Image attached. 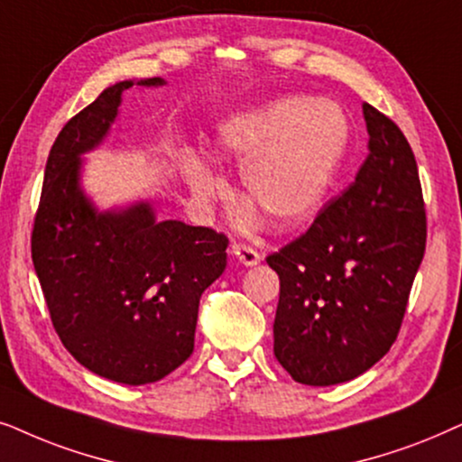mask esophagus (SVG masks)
Segmentation results:
<instances>
[{
    "label": "esophagus",
    "mask_w": 462,
    "mask_h": 462,
    "mask_svg": "<svg viewBox=\"0 0 462 462\" xmlns=\"http://www.w3.org/2000/svg\"><path fill=\"white\" fill-rule=\"evenodd\" d=\"M232 255H235L236 262L243 263V266H255V263H260L262 260V255L257 254L254 247L243 243H232Z\"/></svg>",
    "instance_id": "obj_1"
}]
</instances>
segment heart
Instances as JSON below:
<instances>
[{"mask_svg":"<svg viewBox=\"0 0 462 462\" xmlns=\"http://www.w3.org/2000/svg\"><path fill=\"white\" fill-rule=\"evenodd\" d=\"M348 145L346 116L328 98H279L232 116L217 128L213 156L238 162L241 196L276 230H291L321 211ZM183 175L200 199L219 180L199 156Z\"/></svg>","mask_w":462,"mask_h":462,"instance_id":"heart-1","label":"heart"}]
</instances>
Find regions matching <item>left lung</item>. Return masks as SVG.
<instances>
[{
	"label": "left lung",
	"instance_id": "left-lung-1",
	"mask_svg": "<svg viewBox=\"0 0 462 462\" xmlns=\"http://www.w3.org/2000/svg\"><path fill=\"white\" fill-rule=\"evenodd\" d=\"M367 153L306 235L266 257L279 274L274 356L300 384L348 383L389 353L427 245L414 152L364 103Z\"/></svg>",
	"mask_w": 462,
	"mask_h": 462
}]
</instances>
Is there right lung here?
Segmentation results:
<instances>
[{
  "label": "right lung",
  "instance_id": "obj_1",
  "mask_svg": "<svg viewBox=\"0 0 462 462\" xmlns=\"http://www.w3.org/2000/svg\"><path fill=\"white\" fill-rule=\"evenodd\" d=\"M125 79L67 122L46 162L31 257L54 329L78 364L122 384L169 376L194 350L200 295L226 270L227 238L156 219L152 202L101 211L82 188L84 153L103 143Z\"/></svg>",
  "mask_w": 462,
  "mask_h": 462
}]
</instances>
